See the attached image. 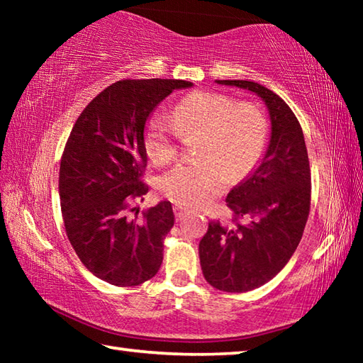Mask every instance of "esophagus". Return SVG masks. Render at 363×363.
<instances>
[{
    "mask_svg": "<svg viewBox=\"0 0 363 363\" xmlns=\"http://www.w3.org/2000/svg\"><path fill=\"white\" fill-rule=\"evenodd\" d=\"M174 214H176V219L181 220V219L184 218V214H186V208L176 205V206H174Z\"/></svg>",
    "mask_w": 363,
    "mask_h": 363,
    "instance_id": "obj_1",
    "label": "esophagus"
}]
</instances>
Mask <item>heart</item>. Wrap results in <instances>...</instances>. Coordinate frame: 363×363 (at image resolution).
<instances>
[{"instance_id": "obj_1", "label": "heart", "mask_w": 363, "mask_h": 363, "mask_svg": "<svg viewBox=\"0 0 363 363\" xmlns=\"http://www.w3.org/2000/svg\"><path fill=\"white\" fill-rule=\"evenodd\" d=\"M200 134L199 162L179 163L160 176L158 190L187 208L210 203L229 182L250 174L259 163L269 140V121L261 108L214 91H195L176 104L173 120L152 115L145 125L147 157L155 164L173 160L179 140Z\"/></svg>"}]
</instances>
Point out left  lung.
Instances as JSON below:
<instances>
[{
  "label": "left lung",
  "instance_id": "obj_1",
  "mask_svg": "<svg viewBox=\"0 0 363 363\" xmlns=\"http://www.w3.org/2000/svg\"><path fill=\"white\" fill-rule=\"evenodd\" d=\"M216 83L256 93L270 116V139L259 167L225 199L233 224L211 220L199 245L208 284L243 293L272 280L298 248L311 210L309 157L298 118L274 91L245 79Z\"/></svg>",
  "mask_w": 363,
  "mask_h": 363
}]
</instances>
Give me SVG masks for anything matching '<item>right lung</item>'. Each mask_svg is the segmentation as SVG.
Segmentation results:
<instances>
[{
    "mask_svg": "<svg viewBox=\"0 0 363 363\" xmlns=\"http://www.w3.org/2000/svg\"><path fill=\"white\" fill-rule=\"evenodd\" d=\"M184 79H121L97 94L78 116L59 169L67 237L84 267L116 286H136L158 272L163 240L174 225L169 201L130 219L149 186L144 128L149 115ZM138 218V216H136Z\"/></svg>",
    "mask_w": 363,
    "mask_h": 363,
    "instance_id": "right-lung-1",
    "label": "right lung"
}]
</instances>
